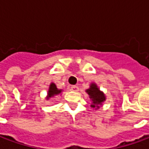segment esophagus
Listing matches in <instances>:
<instances>
[{"instance_id": "obj_1", "label": "esophagus", "mask_w": 149, "mask_h": 149, "mask_svg": "<svg viewBox=\"0 0 149 149\" xmlns=\"http://www.w3.org/2000/svg\"><path fill=\"white\" fill-rule=\"evenodd\" d=\"M71 90L73 91V92H77V91H79V88L77 85H72Z\"/></svg>"}]
</instances>
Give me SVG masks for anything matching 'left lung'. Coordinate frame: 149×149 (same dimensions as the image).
Instances as JSON below:
<instances>
[{
	"mask_svg": "<svg viewBox=\"0 0 149 149\" xmlns=\"http://www.w3.org/2000/svg\"><path fill=\"white\" fill-rule=\"evenodd\" d=\"M86 93L88 94L89 99L92 101L91 107L96 109H99L100 105H101L104 101L106 100L105 95L99 89V88L97 87L95 83H92L90 84V87L86 90Z\"/></svg>",
	"mask_w": 149,
	"mask_h": 149,
	"instance_id": "8db88e82",
	"label": "left lung"
}]
</instances>
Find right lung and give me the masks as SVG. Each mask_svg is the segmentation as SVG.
I'll list each match as a JSON object with an SVG mask.
<instances>
[{
    "mask_svg": "<svg viewBox=\"0 0 149 149\" xmlns=\"http://www.w3.org/2000/svg\"><path fill=\"white\" fill-rule=\"evenodd\" d=\"M61 89H58L54 83H51L50 85H49V91H48L47 100H49V98H51V97H53L54 96H56V95H58V94L61 93Z\"/></svg>",
    "mask_w": 149,
    "mask_h": 149,
    "instance_id": "add662e5",
    "label": "right lung"
}]
</instances>
